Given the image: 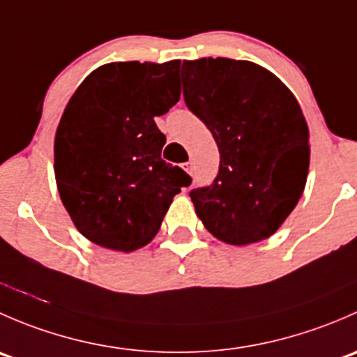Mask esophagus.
Segmentation results:
<instances>
[{"label":"esophagus","mask_w":357,"mask_h":357,"mask_svg":"<svg viewBox=\"0 0 357 357\" xmlns=\"http://www.w3.org/2000/svg\"><path fill=\"white\" fill-rule=\"evenodd\" d=\"M183 169H185V171L188 172V174H192V172H193V164H192V162H186V164H183Z\"/></svg>","instance_id":"esophagus-1"}]
</instances>
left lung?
<instances>
[{"label": "left lung", "instance_id": "obj_1", "mask_svg": "<svg viewBox=\"0 0 357 357\" xmlns=\"http://www.w3.org/2000/svg\"><path fill=\"white\" fill-rule=\"evenodd\" d=\"M186 107L219 149V174L190 193L214 238L248 245L285 222L305 188L309 128L294 93L248 60L200 59L181 66Z\"/></svg>", "mask_w": 357, "mask_h": 357}]
</instances>
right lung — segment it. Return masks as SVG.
Returning <instances> with one entry per match:
<instances>
[{
    "label": "right lung",
    "instance_id": "right-lung-1",
    "mask_svg": "<svg viewBox=\"0 0 357 357\" xmlns=\"http://www.w3.org/2000/svg\"><path fill=\"white\" fill-rule=\"evenodd\" d=\"M179 60L112 62L68 100L55 132V179L82 236L103 248L149 245L190 176L160 158L155 117L179 100Z\"/></svg>",
    "mask_w": 357,
    "mask_h": 357
}]
</instances>
